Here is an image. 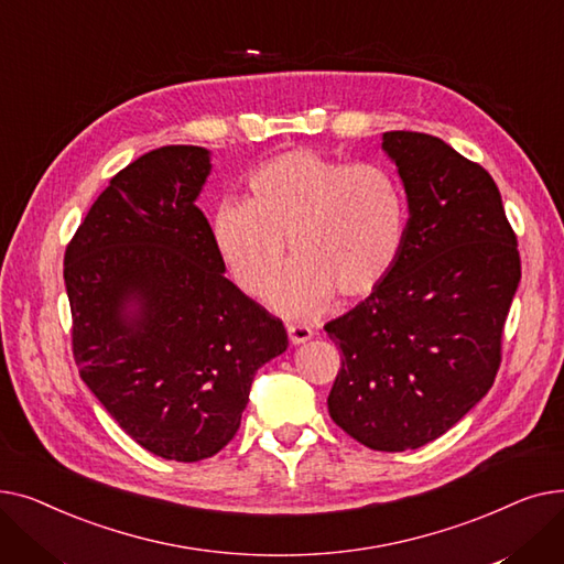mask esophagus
I'll use <instances>...</instances> for the list:
<instances>
[{"label": "esophagus", "instance_id": "34e87169", "mask_svg": "<svg viewBox=\"0 0 564 564\" xmlns=\"http://www.w3.org/2000/svg\"><path fill=\"white\" fill-rule=\"evenodd\" d=\"M288 336H290L292 345H302V343L313 338V329L308 327V324L292 322V324H288Z\"/></svg>", "mask_w": 564, "mask_h": 564}]
</instances>
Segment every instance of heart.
Returning a JSON list of instances; mask_svg holds the SVG:
<instances>
[{
	"label": "heart",
	"instance_id": "obj_1",
	"mask_svg": "<svg viewBox=\"0 0 564 564\" xmlns=\"http://www.w3.org/2000/svg\"><path fill=\"white\" fill-rule=\"evenodd\" d=\"M406 198L379 164H347L311 148L264 162L249 177L247 200L228 198L213 215V240L232 281L256 300L279 292L285 313H313L334 294L361 300L395 267L406 237Z\"/></svg>",
	"mask_w": 564,
	"mask_h": 564
}]
</instances>
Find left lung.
Masks as SVG:
<instances>
[{
	"label": "left lung",
	"mask_w": 564,
	"mask_h": 564,
	"mask_svg": "<svg viewBox=\"0 0 564 564\" xmlns=\"http://www.w3.org/2000/svg\"><path fill=\"white\" fill-rule=\"evenodd\" d=\"M381 148L406 192V237L387 281L324 324L343 351L327 404L366 448L402 453L448 432L491 389L521 258L480 164L423 132H383Z\"/></svg>",
	"instance_id": "obj_1"
}]
</instances>
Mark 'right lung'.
<instances>
[{"mask_svg": "<svg viewBox=\"0 0 564 564\" xmlns=\"http://www.w3.org/2000/svg\"><path fill=\"white\" fill-rule=\"evenodd\" d=\"M200 145H162L118 171L66 247L79 377L141 448L217 455L240 430L260 366L288 347L283 322L224 276L196 207Z\"/></svg>", "mask_w": 564, "mask_h": 564, "instance_id": "obj_1", "label": "right lung"}]
</instances>
